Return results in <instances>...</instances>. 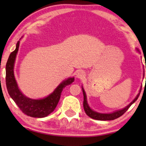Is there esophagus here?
Wrapping results in <instances>:
<instances>
[{"label": "esophagus", "instance_id": "1", "mask_svg": "<svg viewBox=\"0 0 146 146\" xmlns=\"http://www.w3.org/2000/svg\"><path fill=\"white\" fill-rule=\"evenodd\" d=\"M84 72L83 71H82V70H80V71H78L76 73V77L78 78H80V79H82L84 77Z\"/></svg>", "mask_w": 146, "mask_h": 146}]
</instances>
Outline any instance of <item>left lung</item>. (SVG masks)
Segmentation results:
<instances>
[{
    "mask_svg": "<svg viewBox=\"0 0 146 146\" xmlns=\"http://www.w3.org/2000/svg\"><path fill=\"white\" fill-rule=\"evenodd\" d=\"M137 51L138 52H139V51L138 50V48H137ZM145 68H146V66H145ZM144 75V74H143ZM144 76V75H143ZM146 80V78H145ZM82 92H83V95H84V102H83V106H84V109L85 113L88 117H90V118L94 119L96 120H100V121H108V120H114L115 119L118 118V117H121L122 115H123L125 112L128 110V109L130 107L132 104L135 103V102L138 99L141 90V88L139 90V93H138V95H137V97L132 100V102H130L129 104L125 106V108H122L121 110H116V111L113 112V113H98V112L95 111L93 109L90 108L89 105H88V102H87V98H86V92H85L83 86H82Z\"/></svg>",
    "mask_w": 146,
    "mask_h": 146,
    "instance_id": "8db88e82",
    "label": "left lung"
}]
</instances>
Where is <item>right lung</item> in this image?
<instances>
[{
	"label": "right lung",
	"instance_id": "add662e5",
	"mask_svg": "<svg viewBox=\"0 0 146 146\" xmlns=\"http://www.w3.org/2000/svg\"><path fill=\"white\" fill-rule=\"evenodd\" d=\"M19 45L20 40L16 44V49L9 55L6 64V85L8 93L25 115L36 118L45 117L55 110L60 99L63 88L73 83L75 78L73 77L63 80L53 93L46 98L39 100L27 98L19 89L14 76V64Z\"/></svg>",
	"mask_w": 146,
	"mask_h": 146
}]
</instances>
